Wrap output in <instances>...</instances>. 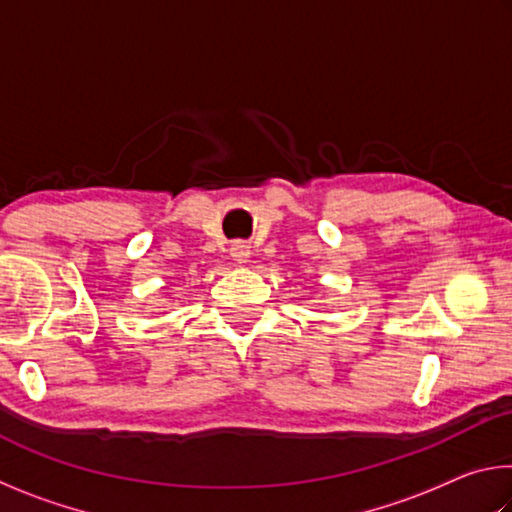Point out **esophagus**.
Instances as JSON below:
<instances>
[{"instance_id": "obj_1", "label": "esophagus", "mask_w": 512, "mask_h": 512, "mask_svg": "<svg viewBox=\"0 0 512 512\" xmlns=\"http://www.w3.org/2000/svg\"><path fill=\"white\" fill-rule=\"evenodd\" d=\"M230 257L235 259L237 264H246L250 259V246H246L244 241H237V244H232L230 248Z\"/></svg>"}]
</instances>
